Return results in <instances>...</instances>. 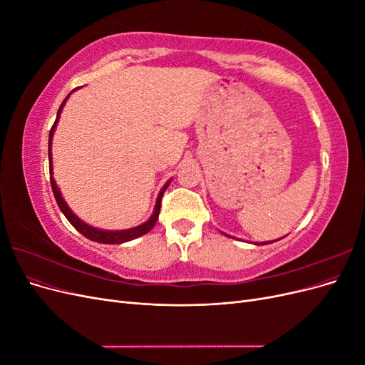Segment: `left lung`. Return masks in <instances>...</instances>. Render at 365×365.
Masks as SVG:
<instances>
[{"mask_svg": "<svg viewBox=\"0 0 365 365\" xmlns=\"http://www.w3.org/2000/svg\"><path fill=\"white\" fill-rule=\"evenodd\" d=\"M267 244H271V242H263V244L262 245H267ZM259 245V244H257Z\"/></svg>", "mask_w": 365, "mask_h": 365, "instance_id": "8db88e82", "label": "left lung"}]
</instances>
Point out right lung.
Masks as SVG:
<instances>
[{"label": "right lung", "instance_id": "obj_1", "mask_svg": "<svg viewBox=\"0 0 365 365\" xmlns=\"http://www.w3.org/2000/svg\"><path fill=\"white\" fill-rule=\"evenodd\" d=\"M68 97H65V101L62 102L59 111H58V115H56V120H54V123L50 129V135H48V161H50V182H51V189H53V193H54V197H56V202L59 205V208L62 210V213L65 215V217L68 219V222L79 231L81 235H83L86 239L90 240H94V242H98V244H108V245H115V244H123V242H128V240H132V239H137L143 235L149 233V231L153 228V225H155L157 219H158V215H160V208H161V197H163V193L165 192V189H168L170 181L165 184L160 195H158V200H157V205H155V210H153V215L152 217L148 220V222H145L143 225H138L135 228H129V230H123V231H103V230H97L94 227H90L88 224L82 222V220L77 217L71 210L68 208V205L65 204L63 197L61 196V192L58 189L56 182H54L53 180V165H51V138H53V134H54V128H56L58 125V120H59V114L62 111V108L65 105V102H67Z\"/></svg>", "mask_w": 365, "mask_h": 365}]
</instances>
